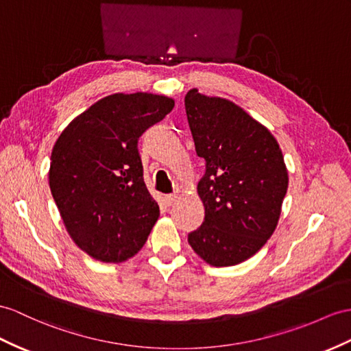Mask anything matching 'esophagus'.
Masks as SVG:
<instances>
[{"mask_svg":"<svg viewBox=\"0 0 351 351\" xmlns=\"http://www.w3.org/2000/svg\"><path fill=\"white\" fill-rule=\"evenodd\" d=\"M177 199H178L177 195H167V196H165V202H167L168 205H174V204L177 202Z\"/></svg>","mask_w":351,"mask_h":351,"instance_id":"esophagus-1","label":"esophagus"}]
</instances>
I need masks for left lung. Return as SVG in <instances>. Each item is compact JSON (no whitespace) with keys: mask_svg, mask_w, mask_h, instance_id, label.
Returning a JSON list of instances; mask_svg holds the SVG:
<instances>
[{"mask_svg":"<svg viewBox=\"0 0 351 351\" xmlns=\"http://www.w3.org/2000/svg\"><path fill=\"white\" fill-rule=\"evenodd\" d=\"M184 106L196 155L205 159L196 186L205 219L187 241L213 267H232L274 234L289 186L283 153L268 128L232 101L193 88Z\"/></svg>","mask_w":351,"mask_h":351,"instance_id":"1","label":"left lung"}]
</instances>
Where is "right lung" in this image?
Segmentation results:
<instances>
[{"label":"right lung","mask_w":351,"mask_h":351,"mask_svg":"<svg viewBox=\"0 0 351 351\" xmlns=\"http://www.w3.org/2000/svg\"><path fill=\"white\" fill-rule=\"evenodd\" d=\"M173 107V98L156 93H113L58 136L49 186L66 232L90 258L125 262L147 241L159 205L144 183L136 143Z\"/></svg>","instance_id":"1"}]
</instances>
